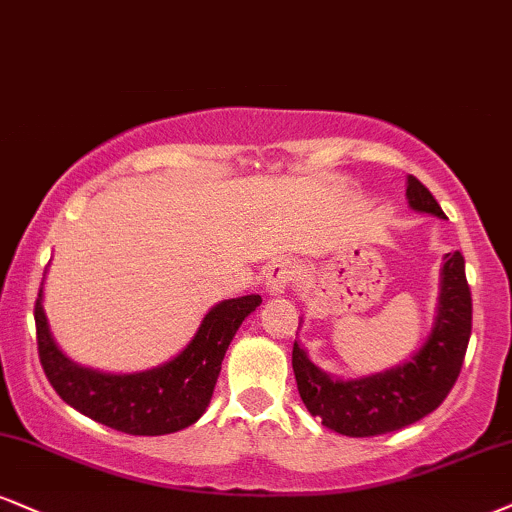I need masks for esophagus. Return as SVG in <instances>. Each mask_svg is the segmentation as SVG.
Returning <instances> with one entry per match:
<instances>
[{"label":"esophagus","mask_w":512,"mask_h":512,"mask_svg":"<svg viewBox=\"0 0 512 512\" xmlns=\"http://www.w3.org/2000/svg\"><path fill=\"white\" fill-rule=\"evenodd\" d=\"M296 280V266L292 261H277L266 273V289L270 294H285Z\"/></svg>","instance_id":"1"}]
</instances>
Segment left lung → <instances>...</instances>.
<instances>
[{"label":"left lung","instance_id":"8db88e82","mask_svg":"<svg viewBox=\"0 0 512 512\" xmlns=\"http://www.w3.org/2000/svg\"><path fill=\"white\" fill-rule=\"evenodd\" d=\"M408 204L446 218L437 199L408 175ZM472 330V294L460 251L444 256L439 311L430 337L408 363L361 380H334L294 342L292 368L301 401L325 427L346 437H377L413 425L441 406L463 368Z\"/></svg>","mask_w":512,"mask_h":512}]
</instances>
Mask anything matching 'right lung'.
Returning a JSON list of instances; mask_svg holds the SVG:
<instances>
[{
	"label": "right lung",
	"instance_id": "1",
	"mask_svg": "<svg viewBox=\"0 0 512 512\" xmlns=\"http://www.w3.org/2000/svg\"><path fill=\"white\" fill-rule=\"evenodd\" d=\"M256 306H261L258 294L220 301L173 361L135 375H109L63 356L49 332L40 289L35 301L37 351L49 384L68 406L111 430L156 437L185 430L204 415L227 346Z\"/></svg>",
	"mask_w": 512,
	"mask_h": 512
}]
</instances>
